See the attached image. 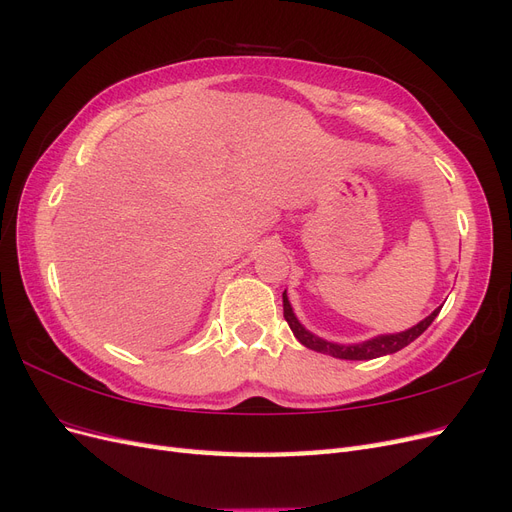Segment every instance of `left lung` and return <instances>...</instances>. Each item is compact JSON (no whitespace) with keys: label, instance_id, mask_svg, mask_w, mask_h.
<instances>
[{"label":"left lung","instance_id":"obj_1","mask_svg":"<svg viewBox=\"0 0 512 512\" xmlns=\"http://www.w3.org/2000/svg\"><path fill=\"white\" fill-rule=\"evenodd\" d=\"M282 299H284V318L288 322V327L292 329L294 337H297L303 346L312 348L316 352H322V354L335 356V359H346V361H367V359H376V356L393 354L401 348H406L410 342H414L418 335L427 331V327L433 322V318H436L440 314V309H442V307L433 309V314H429L425 320H421L416 324V327H412L408 331H401V333H395V335H378L374 339H369V342L354 344V346H339V344L324 342V339L305 331V327L297 320V316L292 314V307L288 303L286 292L282 294Z\"/></svg>","mask_w":512,"mask_h":512}]
</instances>
